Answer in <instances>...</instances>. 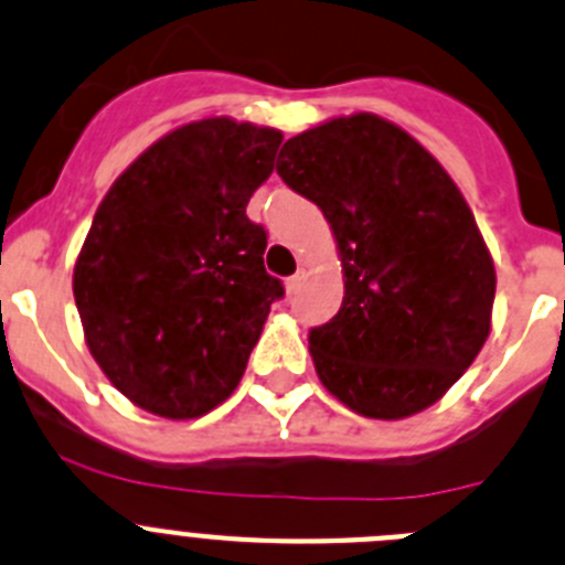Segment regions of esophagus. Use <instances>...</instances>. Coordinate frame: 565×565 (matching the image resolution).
Masks as SVG:
<instances>
[{
	"instance_id": "esophagus-1",
	"label": "esophagus",
	"mask_w": 565,
	"mask_h": 565,
	"mask_svg": "<svg viewBox=\"0 0 565 565\" xmlns=\"http://www.w3.org/2000/svg\"><path fill=\"white\" fill-rule=\"evenodd\" d=\"M303 278H307V276H303V270H298L295 276L287 278V295H289V298L300 292V287H303Z\"/></svg>"
}]
</instances>
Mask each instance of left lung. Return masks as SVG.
I'll list each match as a JSON object with an SVG mask.
<instances>
[{"label": "left lung", "mask_w": 565, "mask_h": 565, "mask_svg": "<svg viewBox=\"0 0 565 565\" xmlns=\"http://www.w3.org/2000/svg\"><path fill=\"white\" fill-rule=\"evenodd\" d=\"M276 172L334 231L345 295L309 331L315 371L365 418L435 404L490 334L497 270L460 189L402 128L340 116L281 147Z\"/></svg>", "instance_id": "8db88e82"}]
</instances>
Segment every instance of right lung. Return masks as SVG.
I'll return each mask as SVG.
<instances>
[{
    "label": "right lung",
    "instance_id": "add662e5",
    "mask_svg": "<svg viewBox=\"0 0 565 565\" xmlns=\"http://www.w3.org/2000/svg\"><path fill=\"white\" fill-rule=\"evenodd\" d=\"M281 134L225 116L183 125L116 178L75 265L92 356L136 407L200 418L245 373L284 284L247 220Z\"/></svg>",
    "mask_w": 565,
    "mask_h": 565
}]
</instances>
